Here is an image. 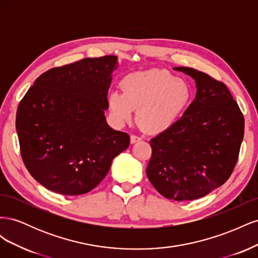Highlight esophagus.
I'll return each mask as SVG.
<instances>
[{
    "instance_id": "esophagus-1",
    "label": "esophagus",
    "mask_w": 258,
    "mask_h": 258,
    "mask_svg": "<svg viewBox=\"0 0 258 258\" xmlns=\"http://www.w3.org/2000/svg\"><path fill=\"white\" fill-rule=\"evenodd\" d=\"M141 140H142V139L140 138V137L132 135V136L130 137V143H131V144H135V143H137V142H139V141H141Z\"/></svg>"
}]
</instances>
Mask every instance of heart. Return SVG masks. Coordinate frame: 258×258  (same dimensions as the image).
Listing matches in <instances>:
<instances>
[{"label": "heart", "mask_w": 258, "mask_h": 258, "mask_svg": "<svg viewBox=\"0 0 258 258\" xmlns=\"http://www.w3.org/2000/svg\"><path fill=\"white\" fill-rule=\"evenodd\" d=\"M121 92L112 91L107 105L115 123L134 117L150 135H160L175 126L191 103L189 83L166 70L151 69L130 73L120 82Z\"/></svg>", "instance_id": "b5f03b06"}]
</instances>
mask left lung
I'll return each instance as SVG.
<instances>
[{
  "instance_id": "8db88e82",
  "label": "left lung",
  "mask_w": 258,
  "mask_h": 258,
  "mask_svg": "<svg viewBox=\"0 0 258 258\" xmlns=\"http://www.w3.org/2000/svg\"><path fill=\"white\" fill-rule=\"evenodd\" d=\"M196 83V97L175 126L152 139L146 175L163 197H205L231 175L244 135V118L228 88L192 68L176 67Z\"/></svg>"
}]
</instances>
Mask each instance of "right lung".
Masks as SVG:
<instances>
[{
	"instance_id": "add662e5",
	"label": "right lung",
	"mask_w": 258,
	"mask_h": 258,
	"mask_svg": "<svg viewBox=\"0 0 258 258\" xmlns=\"http://www.w3.org/2000/svg\"><path fill=\"white\" fill-rule=\"evenodd\" d=\"M115 56L86 58L38 76L20 101L16 130L22 160L46 188L66 196L92 190L130 138L108 126Z\"/></svg>"
}]
</instances>
